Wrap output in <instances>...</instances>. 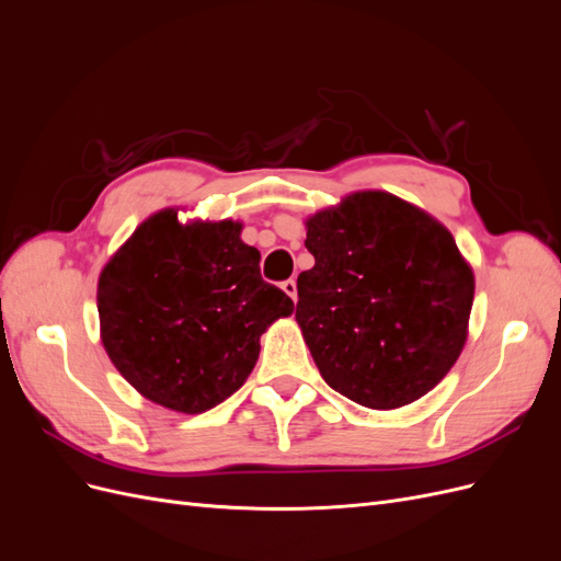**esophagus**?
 Returning a JSON list of instances; mask_svg holds the SVG:
<instances>
[{
    "label": "esophagus",
    "instance_id": "34e87169",
    "mask_svg": "<svg viewBox=\"0 0 561 561\" xmlns=\"http://www.w3.org/2000/svg\"><path fill=\"white\" fill-rule=\"evenodd\" d=\"M280 287L285 290V295H290L293 299H297V280L290 278V280H285Z\"/></svg>",
    "mask_w": 561,
    "mask_h": 561
}]
</instances>
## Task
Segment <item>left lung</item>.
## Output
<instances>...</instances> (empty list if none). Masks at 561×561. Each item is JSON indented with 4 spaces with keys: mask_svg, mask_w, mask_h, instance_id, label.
<instances>
[{
    "mask_svg": "<svg viewBox=\"0 0 561 561\" xmlns=\"http://www.w3.org/2000/svg\"><path fill=\"white\" fill-rule=\"evenodd\" d=\"M297 322L322 379L369 410L426 396L461 355L474 274L449 229L381 190L307 217Z\"/></svg>",
    "mask_w": 561,
    "mask_h": 561,
    "instance_id": "left-lung-1",
    "label": "left lung"
}]
</instances>
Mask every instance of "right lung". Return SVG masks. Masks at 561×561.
<instances>
[{
  "mask_svg": "<svg viewBox=\"0 0 561 561\" xmlns=\"http://www.w3.org/2000/svg\"><path fill=\"white\" fill-rule=\"evenodd\" d=\"M178 213L149 215L100 271V342L142 398L201 414L245 383L260 336L295 304L262 280L243 222Z\"/></svg>",
  "mask_w": 561,
  "mask_h": 561,
  "instance_id": "add662e5",
  "label": "right lung"
}]
</instances>
